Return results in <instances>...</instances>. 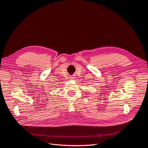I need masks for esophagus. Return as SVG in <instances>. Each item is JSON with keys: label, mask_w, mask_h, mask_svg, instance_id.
<instances>
[{"label": "esophagus", "mask_w": 148, "mask_h": 148, "mask_svg": "<svg viewBox=\"0 0 148 148\" xmlns=\"http://www.w3.org/2000/svg\"><path fill=\"white\" fill-rule=\"evenodd\" d=\"M70 78H71V79H73V78H74V77H72V76H71V77H70Z\"/></svg>", "instance_id": "obj_1"}]
</instances>
